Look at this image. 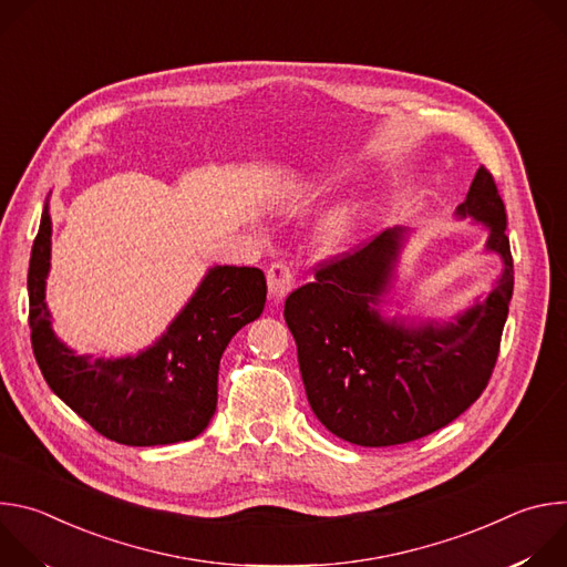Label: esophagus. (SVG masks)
Listing matches in <instances>:
<instances>
[{
	"instance_id": "obj_1",
	"label": "esophagus",
	"mask_w": 567,
	"mask_h": 567,
	"mask_svg": "<svg viewBox=\"0 0 567 567\" xmlns=\"http://www.w3.org/2000/svg\"><path fill=\"white\" fill-rule=\"evenodd\" d=\"M267 285H269V296L274 302H280L289 296V291L296 287V278L289 267L285 265H271L267 271Z\"/></svg>"
}]
</instances>
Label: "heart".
<instances>
[{
  "mask_svg": "<svg viewBox=\"0 0 567 567\" xmlns=\"http://www.w3.org/2000/svg\"><path fill=\"white\" fill-rule=\"evenodd\" d=\"M354 221H357V208L341 206L326 219V224H322V233H326L330 241H339L354 228Z\"/></svg>",
  "mask_w": 567,
  "mask_h": 567,
  "instance_id": "heart-1",
  "label": "heart"
}]
</instances>
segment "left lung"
Masks as SVG:
<instances>
[{
	"label": "left lung",
	"instance_id": "8db88e82",
	"mask_svg": "<svg viewBox=\"0 0 567 567\" xmlns=\"http://www.w3.org/2000/svg\"><path fill=\"white\" fill-rule=\"evenodd\" d=\"M487 228L484 251L501 258L487 298L446 318L385 316L409 228H388L368 247L316 271L291 291L285 320L318 422L357 446L426 437L460 417L487 388L514 291L507 215L494 177L480 168L455 208ZM403 307V305H401Z\"/></svg>",
	"mask_w": 567,
	"mask_h": 567
}]
</instances>
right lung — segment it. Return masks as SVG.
I'll return each instance as SVG.
<instances>
[{
	"instance_id": "1",
	"label": "right lung",
	"mask_w": 567,
	"mask_h": 567,
	"mask_svg": "<svg viewBox=\"0 0 567 567\" xmlns=\"http://www.w3.org/2000/svg\"><path fill=\"white\" fill-rule=\"evenodd\" d=\"M49 271L47 197L29 262V326L49 388L78 417L118 444L158 446L197 437L217 409V372L226 346L265 309V274L256 267H210L152 346L136 354L94 359L78 354L53 332Z\"/></svg>"
}]
</instances>
